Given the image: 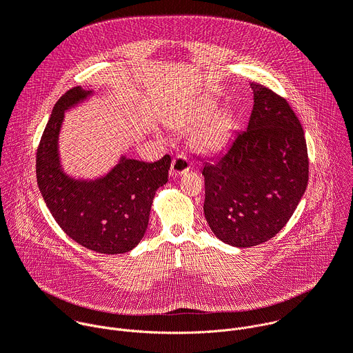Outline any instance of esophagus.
Here are the masks:
<instances>
[{
    "label": "esophagus",
    "mask_w": 353,
    "mask_h": 353,
    "mask_svg": "<svg viewBox=\"0 0 353 353\" xmlns=\"http://www.w3.org/2000/svg\"><path fill=\"white\" fill-rule=\"evenodd\" d=\"M190 170V159L184 154H179L172 161L170 174L172 176H181Z\"/></svg>",
    "instance_id": "obj_1"
}]
</instances>
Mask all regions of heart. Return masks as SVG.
<instances>
[{
    "instance_id": "heart-1",
    "label": "heart",
    "mask_w": 353,
    "mask_h": 353,
    "mask_svg": "<svg viewBox=\"0 0 353 353\" xmlns=\"http://www.w3.org/2000/svg\"><path fill=\"white\" fill-rule=\"evenodd\" d=\"M214 109H215V106L212 102L203 103L198 109H195L192 113H190L180 121L179 128L180 130L195 128L212 113ZM232 125H233V121L228 113L219 112V113L212 114L195 131V134H194L195 146L201 150H204V152H214V150L221 149L230 135Z\"/></svg>"
}]
</instances>
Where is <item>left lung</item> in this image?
<instances>
[{
    "label": "left lung",
    "mask_w": 353,
    "mask_h": 353,
    "mask_svg": "<svg viewBox=\"0 0 353 353\" xmlns=\"http://www.w3.org/2000/svg\"><path fill=\"white\" fill-rule=\"evenodd\" d=\"M254 106L247 130L201 169L204 214L215 236L234 247L272 239L290 219L309 181L305 131L288 100L251 82Z\"/></svg>",
    "instance_id": "obj_1"
}]
</instances>
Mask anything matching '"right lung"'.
<instances>
[{"label": "right lung", "instance_id": "obj_1", "mask_svg": "<svg viewBox=\"0 0 353 353\" xmlns=\"http://www.w3.org/2000/svg\"><path fill=\"white\" fill-rule=\"evenodd\" d=\"M88 94L90 92L77 86L56 103L37 146V185L67 236L96 253L123 254L143 237L155 192L166 184L172 159L165 155L145 163L123 158L108 176L94 181L65 176L57 149L64 110Z\"/></svg>", "mask_w": 353, "mask_h": 353}]
</instances>
